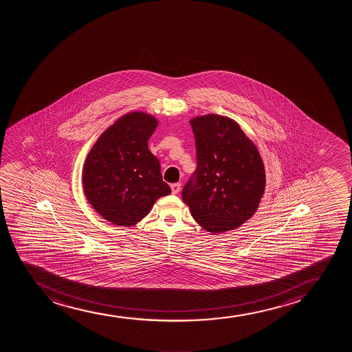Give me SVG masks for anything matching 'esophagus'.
Returning a JSON list of instances; mask_svg holds the SVG:
<instances>
[{
  "label": "esophagus",
  "instance_id": "obj_1",
  "mask_svg": "<svg viewBox=\"0 0 352 352\" xmlns=\"http://www.w3.org/2000/svg\"><path fill=\"white\" fill-rule=\"evenodd\" d=\"M171 190H173V194H178L179 190H181V183H174V184H171Z\"/></svg>",
  "mask_w": 352,
  "mask_h": 352
}]
</instances>
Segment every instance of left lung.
I'll return each instance as SVG.
<instances>
[{"instance_id": "8db88e82", "label": "left lung", "mask_w": 352, "mask_h": 352, "mask_svg": "<svg viewBox=\"0 0 352 352\" xmlns=\"http://www.w3.org/2000/svg\"><path fill=\"white\" fill-rule=\"evenodd\" d=\"M197 168L183 188V201L206 231L234 230L258 208L265 170L255 144L231 118H192Z\"/></svg>"}]
</instances>
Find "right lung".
<instances>
[{
	"mask_svg": "<svg viewBox=\"0 0 352 352\" xmlns=\"http://www.w3.org/2000/svg\"><path fill=\"white\" fill-rule=\"evenodd\" d=\"M157 121L144 113L118 118L90 150L83 168V189L90 204L115 226L136 224L157 198L171 192L148 140Z\"/></svg>",
	"mask_w": 352,
	"mask_h": 352,
	"instance_id": "1",
	"label": "right lung"
}]
</instances>
